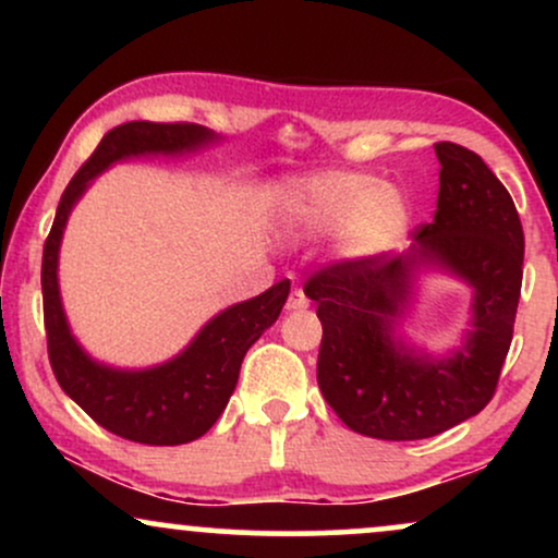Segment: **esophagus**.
<instances>
[{
	"mask_svg": "<svg viewBox=\"0 0 558 558\" xmlns=\"http://www.w3.org/2000/svg\"><path fill=\"white\" fill-rule=\"evenodd\" d=\"M306 306H310V299H306V293L301 291V288H293L291 296H288V301H286V310L288 312H301V310H306Z\"/></svg>",
	"mask_w": 558,
	"mask_h": 558,
	"instance_id": "obj_1",
	"label": "esophagus"
}]
</instances>
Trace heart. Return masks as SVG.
<instances>
[{"mask_svg":"<svg viewBox=\"0 0 558 558\" xmlns=\"http://www.w3.org/2000/svg\"><path fill=\"white\" fill-rule=\"evenodd\" d=\"M275 220L293 241L332 233L338 259L373 265L403 246L414 209L399 185L377 183L367 172L319 170L278 191Z\"/></svg>","mask_w":558,"mask_h":558,"instance_id":"b5f03b06","label":"heart"}]
</instances>
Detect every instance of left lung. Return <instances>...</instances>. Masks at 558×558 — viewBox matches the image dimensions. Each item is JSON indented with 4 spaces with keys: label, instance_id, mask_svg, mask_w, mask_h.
Segmentation results:
<instances>
[{
    "label": "left lung",
    "instance_id": "1",
    "mask_svg": "<svg viewBox=\"0 0 558 558\" xmlns=\"http://www.w3.org/2000/svg\"><path fill=\"white\" fill-rule=\"evenodd\" d=\"M435 155L438 204L412 248L373 265H332L304 288L323 323L319 390L343 425L369 438H433L483 412L514 332L524 259L514 202L475 151L444 141ZM430 271L471 288L468 330L444 355L402 330Z\"/></svg>",
    "mask_w": 558,
    "mask_h": 558
}]
</instances>
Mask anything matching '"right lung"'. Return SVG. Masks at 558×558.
Returning <instances> with one entry per match:
<instances>
[{
  "instance_id": "add662e5",
  "label": "right lung",
  "mask_w": 558,
  "mask_h": 558,
  "mask_svg": "<svg viewBox=\"0 0 558 558\" xmlns=\"http://www.w3.org/2000/svg\"><path fill=\"white\" fill-rule=\"evenodd\" d=\"M220 141L215 131L194 123L133 120L112 128L68 183L44 243V325L57 383L105 430L136 444H191L215 425L233 396L246 351L280 317L291 280L217 312L168 362L136 369L114 367L94 360L68 323L60 293L62 235L75 204L112 165L136 157H189Z\"/></svg>"
}]
</instances>
